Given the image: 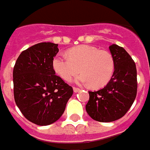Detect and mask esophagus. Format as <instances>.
I'll use <instances>...</instances> for the list:
<instances>
[{
	"instance_id": "esophagus-1",
	"label": "esophagus",
	"mask_w": 150,
	"mask_h": 150,
	"mask_svg": "<svg viewBox=\"0 0 150 150\" xmlns=\"http://www.w3.org/2000/svg\"><path fill=\"white\" fill-rule=\"evenodd\" d=\"M79 91H80V89H79V88L73 87V92H74V93H77V92H79Z\"/></svg>"
}]
</instances>
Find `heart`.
<instances>
[{
	"instance_id": "obj_1",
	"label": "heart",
	"mask_w": 150,
	"mask_h": 150,
	"mask_svg": "<svg viewBox=\"0 0 150 150\" xmlns=\"http://www.w3.org/2000/svg\"><path fill=\"white\" fill-rule=\"evenodd\" d=\"M53 69L63 80L70 81L81 72L77 82L90 84L92 88L106 86L115 72V60L111 52L89 45L74 47L64 54H57L52 60Z\"/></svg>"
}]
</instances>
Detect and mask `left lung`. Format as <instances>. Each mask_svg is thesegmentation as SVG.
I'll return each mask as SVG.
<instances>
[{
    "instance_id": "obj_1",
    "label": "left lung",
    "mask_w": 150,
    "mask_h": 150,
    "mask_svg": "<svg viewBox=\"0 0 150 150\" xmlns=\"http://www.w3.org/2000/svg\"><path fill=\"white\" fill-rule=\"evenodd\" d=\"M115 60V72L107 86L89 91L87 113L98 122H112L124 116L134 102L137 91V68L130 55L122 47H109Z\"/></svg>"
}]
</instances>
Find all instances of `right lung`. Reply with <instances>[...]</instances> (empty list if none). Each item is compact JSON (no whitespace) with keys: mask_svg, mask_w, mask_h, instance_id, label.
Segmentation results:
<instances>
[{"mask_svg":"<svg viewBox=\"0 0 150 150\" xmlns=\"http://www.w3.org/2000/svg\"><path fill=\"white\" fill-rule=\"evenodd\" d=\"M58 52V44L37 43L23 51L13 67L16 104L28 120L40 126L58 120L73 93L53 69Z\"/></svg>","mask_w":150,"mask_h":150,"instance_id":"obj_1","label":"right lung"}]
</instances>
